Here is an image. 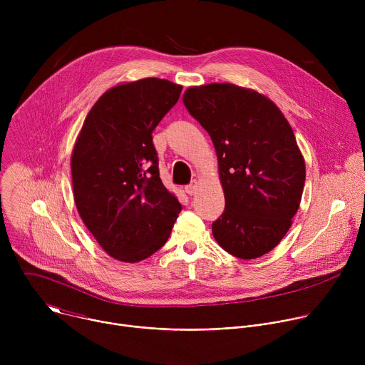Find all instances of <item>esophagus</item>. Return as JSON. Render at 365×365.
<instances>
[{
  "label": "esophagus",
  "mask_w": 365,
  "mask_h": 365,
  "mask_svg": "<svg viewBox=\"0 0 365 365\" xmlns=\"http://www.w3.org/2000/svg\"><path fill=\"white\" fill-rule=\"evenodd\" d=\"M197 182H192L190 185H187L186 187H185V192L187 193V195H195L196 192H197Z\"/></svg>",
  "instance_id": "1"
}]
</instances>
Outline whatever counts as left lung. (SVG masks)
Here are the masks:
<instances>
[{
    "label": "left lung",
    "mask_w": 365,
    "mask_h": 365,
    "mask_svg": "<svg viewBox=\"0 0 365 365\" xmlns=\"http://www.w3.org/2000/svg\"><path fill=\"white\" fill-rule=\"evenodd\" d=\"M183 103L217 151L225 211L214 238L242 259L267 254L292 227L306 178L289 121L266 95L234 83L190 86Z\"/></svg>",
    "instance_id": "obj_1"
}]
</instances>
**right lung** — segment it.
<instances>
[{"mask_svg":"<svg viewBox=\"0 0 365 365\" xmlns=\"http://www.w3.org/2000/svg\"><path fill=\"white\" fill-rule=\"evenodd\" d=\"M180 92L182 85L159 78L118 83L93 103L75 141L76 210L118 262L137 263L162 248L182 211L160 179L151 137Z\"/></svg>","mask_w":365,"mask_h":365,"instance_id":"right-lung-1","label":"right lung"}]
</instances>
